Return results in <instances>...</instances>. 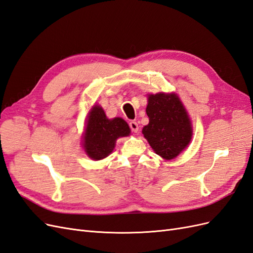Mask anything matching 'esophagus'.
I'll list each match as a JSON object with an SVG mask.
<instances>
[{
	"instance_id": "obj_1",
	"label": "esophagus",
	"mask_w": 253,
	"mask_h": 253,
	"mask_svg": "<svg viewBox=\"0 0 253 253\" xmlns=\"http://www.w3.org/2000/svg\"><path fill=\"white\" fill-rule=\"evenodd\" d=\"M129 127H131V129H132V132H134V133H137L138 132V128H139V126H138V124H137V122H135V121H131L129 122Z\"/></svg>"
}]
</instances>
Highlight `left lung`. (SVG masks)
<instances>
[{
	"instance_id": "1",
	"label": "left lung",
	"mask_w": 253,
	"mask_h": 253,
	"mask_svg": "<svg viewBox=\"0 0 253 253\" xmlns=\"http://www.w3.org/2000/svg\"><path fill=\"white\" fill-rule=\"evenodd\" d=\"M149 125L142 134L157 155L166 160L177 157L192 139V124L179 97L174 94L149 95Z\"/></svg>"
}]
</instances>
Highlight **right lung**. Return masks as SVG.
<instances>
[{
    "instance_id": "obj_1",
    "label": "right lung",
    "mask_w": 253,
    "mask_h": 253,
    "mask_svg": "<svg viewBox=\"0 0 253 253\" xmlns=\"http://www.w3.org/2000/svg\"><path fill=\"white\" fill-rule=\"evenodd\" d=\"M131 133L128 125L122 118L109 119L100 105H94L88 113L82 145L86 155L94 160L108 157L119 137Z\"/></svg>"
}]
</instances>
